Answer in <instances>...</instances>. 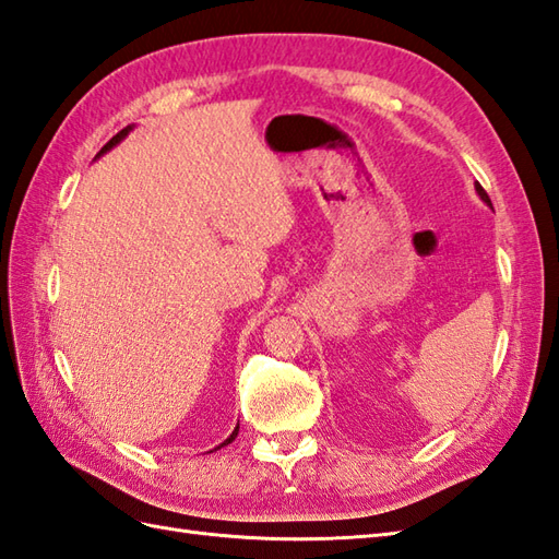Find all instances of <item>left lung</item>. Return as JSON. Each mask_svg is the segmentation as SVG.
Masks as SVG:
<instances>
[{"instance_id":"8db88e82","label":"left lung","mask_w":559,"mask_h":559,"mask_svg":"<svg viewBox=\"0 0 559 559\" xmlns=\"http://www.w3.org/2000/svg\"><path fill=\"white\" fill-rule=\"evenodd\" d=\"M476 192H478V197L485 201V204H490V197H488V192H485V189H483L480 185H476Z\"/></svg>"}]
</instances>
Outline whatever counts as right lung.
Segmentation results:
<instances>
[{
    "instance_id": "right-lung-1",
    "label": "right lung",
    "mask_w": 559,
    "mask_h": 559,
    "mask_svg": "<svg viewBox=\"0 0 559 559\" xmlns=\"http://www.w3.org/2000/svg\"><path fill=\"white\" fill-rule=\"evenodd\" d=\"M132 129H134V124H129V127H124V129H122V132H117V134H115V136H112L110 141H108V144H105V146L100 148V153H98V156H103V153H108V151H110L112 146H117V144H120V141H122V139H124V136H127L129 132H132ZM237 430H240V425H237V427H235V430H233V435H230L228 439H225V442H223V444H230V442H233V439L237 437ZM223 444H221V447H223Z\"/></svg>"
}]
</instances>
